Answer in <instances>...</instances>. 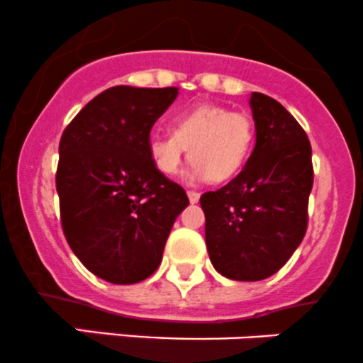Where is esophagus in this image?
Here are the masks:
<instances>
[{
  "instance_id": "esophagus-1",
  "label": "esophagus",
  "mask_w": 363,
  "mask_h": 363,
  "mask_svg": "<svg viewBox=\"0 0 363 363\" xmlns=\"http://www.w3.org/2000/svg\"><path fill=\"white\" fill-rule=\"evenodd\" d=\"M186 196H189V201H190V203L196 204L197 201H199L201 194H199V192H196V190H189V192H186Z\"/></svg>"
}]
</instances>
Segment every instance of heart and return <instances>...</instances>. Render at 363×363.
Instances as JSON below:
<instances>
[{
  "label": "heart",
  "instance_id": "obj_1",
  "mask_svg": "<svg viewBox=\"0 0 363 363\" xmlns=\"http://www.w3.org/2000/svg\"><path fill=\"white\" fill-rule=\"evenodd\" d=\"M173 134L152 136L148 157L164 177L180 173L189 150L192 166L186 180L225 182L234 178L248 160L255 140L252 118L220 104H199L173 118Z\"/></svg>",
  "mask_w": 363,
  "mask_h": 363
}]
</instances>
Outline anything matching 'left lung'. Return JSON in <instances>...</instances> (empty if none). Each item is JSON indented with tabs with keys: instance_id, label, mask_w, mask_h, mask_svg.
Masks as SVG:
<instances>
[{
	"instance_id": "left-lung-1",
	"label": "left lung",
	"mask_w": 363,
	"mask_h": 363,
	"mask_svg": "<svg viewBox=\"0 0 363 363\" xmlns=\"http://www.w3.org/2000/svg\"><path fill=\"white\" fill-rule=\"evenodd\" d=\"M257 141L233 182L201 196L213 267L236 281L278 272L308 229L313 189L311 143L285 106L269 96L250 98Z\"/></svg>"
}]
</instances>
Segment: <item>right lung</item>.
Returning a JSON list of instances; mask_svg holds the SVG:
<instances>
[{
	"label": "right lung",
	"instance_id": "add662e5",
	"mask_svg": "<svg viewBox=\"0 0 363 363\" xmlns=\"http://www.w3.org/2000/svg\"><path fill=\"white\" fill-rule=\"evenodd\" d=\"M177 96V87L106 89L61 136L62 230L78 260L104 281L133 285L154 274L174 220L189 206L185 190L148 157L152 127Z\"/></svg>",
	"mask_w": 363,
	"mask_h": 363
}]
</instances>
